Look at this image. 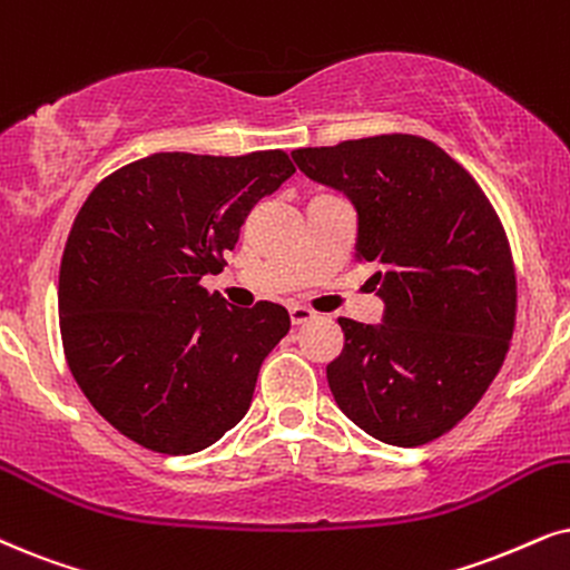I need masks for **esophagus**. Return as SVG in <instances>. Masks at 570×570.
<instances>
[{
	"mask_svg": "<svg viewBox=\"0 0 570 570\" xmlns=\"http://www.w3.org/2000/svg\"><path fill=\"white\" fill-rule=\"evenodd\" d=\"M289 315H292V323L294 326H302V323H307V321H313L315 315V309H309V307H302V305H292L289 307Z\"/></svg>",
	"mask_w": 570,
	"mask_h": 570,
	"instance_id": "1",
	"label": "esophagus"
}]
</instances>
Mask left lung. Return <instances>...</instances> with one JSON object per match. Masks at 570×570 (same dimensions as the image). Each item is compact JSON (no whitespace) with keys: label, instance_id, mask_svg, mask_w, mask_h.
<instances>
[{"label":"left lung","instance_id":"8db88e82","mask_svg":"<svg viewBox=\"0 0 570 570\" xmlns=\"http://www.w3.org/2000/svg\"><path fill=\"white\" fill-rule=\"evenodd\" d=\"M357 210L360 263L384 299L379 326L338 318L326 376L338 410L394 446L434 442L476 407L505 363L515 268L487 194L434 141L384 134L292 153Z\"/></svg>","mask_w":570,"mask_h":570}]
</instances>
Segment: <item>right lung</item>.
Wrapping results in <instances>:
<instances>
[{
	"instance_id": "add662e5",
	"label": "right lung",
	"mask_w": 570,
	"mask_h": 570,
	"mask_svg": "<svg viewBox=\"0 0 570 570\" xmlns=\"http://www.w3.org/2000/svg\"><path fill=\"white\" fill-rule=\"evenodd\" d=\"M292 173L281 149L157 153L107 176L76 215L57 289L65 357L94 410L136 444L191 455L247 415L289 313L228 307L199 281Z\"/></svg>"
}]
</instances>
